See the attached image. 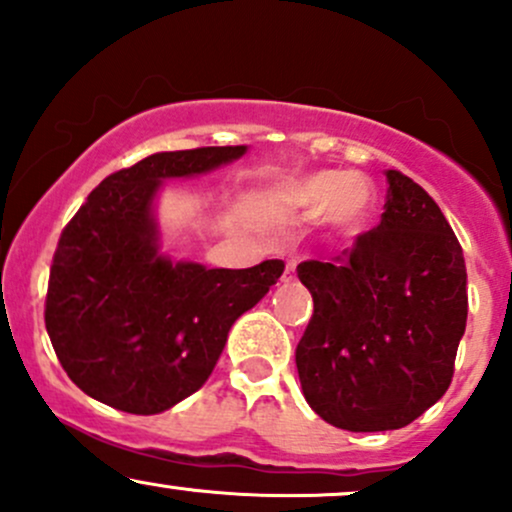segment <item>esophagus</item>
I'll return each instance as SVG.
<instances>
[{
	"label": "esophagus",
	"instance_id": "34e87169",
	"mask_svg": "<svg viewBox=\"0 0 512 512\" xmlns=\"http://www.w3.org/2000/svg\"><path fill=\"white\" fill-rule=\"evenodd\" d=\"M281 279H284V284H289V281L296 279V264H293V262L286 264V272H284V276H281Z\"/></svg>",
	"mask_w": 512,
	"mask_h": 512
}]
</instances>
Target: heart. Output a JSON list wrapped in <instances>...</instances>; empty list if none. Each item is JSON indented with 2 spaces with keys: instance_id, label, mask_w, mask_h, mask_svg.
Listing matches in <instances>:
<instances>
[{
  "instance_id": "b5f03b06",
  "label": "heart",
  "mask_w": 512,
  "mask_h": 512,
  "mask_svg": "<svg viewBox=\"0 0 512 512\" xmlns=\"http://www.w3.org/2000/svg\"><path fill=\"white\" fill-rule=\"evenodd\" d=\"M269 202L289 214L320 216L337 233H356L373 214L375 190L351 170H317L276 180Z\"/></svg>"
}]
</instances>
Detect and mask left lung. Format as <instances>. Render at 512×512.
I'll return each instance as SVG.
<instances>
[{"label": "left lung", "mask_w": 512, "mask_h": 512, "mask_svg": "<svg viewBox=\"0 0 512 512\" xmlns=\"http://www.w3.org/2000/svg\"><path fill=\"white\" fill-rule=\"evenodd\" d=\"M385 211L330 262L298 264L315 310L296 349L305 402L344 431H395L450 387L467 325V267L433 197L385 170Z\"/></svg>", "instance_id": "left-lung-1"}]
</instances>
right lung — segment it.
Segmentation results:
<instances>
[{
    "label": "right lung",
    "instance_id": "1",
    "mask_svg": "<svg viewBox=\"0 0 512 512\" xmlns=\"http://www.w3.org/2000/svg\"><path fill=\"white\" fill-rule=\"evenodd\" d=\"M248 146L161 151L108 175L67 223L50 267L45 327L72 383L127 411L161 414L209 380L233 322L284 262L207 269L161 252L163 182L238 161Z\"/></svg>",
    "mask_w": 512,
    "mask_h": 512
}]
</instances>
